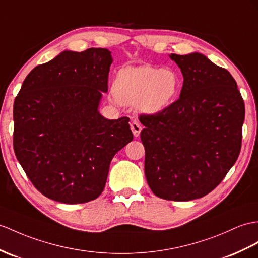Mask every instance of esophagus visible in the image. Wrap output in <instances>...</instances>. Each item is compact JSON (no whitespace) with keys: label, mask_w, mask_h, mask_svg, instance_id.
<instances>
[{"label":"esophagus","mask_w":258,"mask_h":258,"mask_svg":"<svg viewBox=\"0 0 258 258\" xmlns=\"http://www.w3.org/2000/svg\"><path fill=\"white\" fill-rule=\"evenodd\" d=\"M130 127H131V130H133V134L135 137H139L140 133H141V125L140 123L138 122L137 120H134L133 122L130 123Z\"/></svg>","instance_id":"esophagus-1"}]
</instances>
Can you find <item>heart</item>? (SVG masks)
Returning a JSON list of instances; mask_svg holds the SVG:
<instances>
[{"mask_svg": "<svg viewBox=\"0 0 258 258\" xmlns=\"http://www.w3.org/2000/svg\"><path fill=\"white\" fill-rule=\"evenodd\" d=\"M180 89L179 75L169 69L152 66L121 69L114 81L112 100L136 105L142 112L159 114L169 106Z\"/></svg>", "mask_w": 258, "mask_h": 258, "instance_id": "obj_1", "label": "heart"}]
</instances>
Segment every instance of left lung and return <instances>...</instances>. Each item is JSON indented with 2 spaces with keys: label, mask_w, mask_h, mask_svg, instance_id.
Segmentation results:
<instances>
[{
  "label": "left lung",
  "mask_w": 258,
  "mask_h": 258,
  "mask_svg": "<svg viewBox=\"0 0 258 258\" xmlns=\"http://www.w3.org/2000/svg\"><path fill=\"white\" fill-rule=\"evenodd\" d=\"M184 77L180 95L159 114L140 115L144 172L155 196L202 198L221 183L241 151L244 100L228 70L194 52L172 53Z\"/></svg>",
  "instance_id": "8db88e82"
}]
</instances>
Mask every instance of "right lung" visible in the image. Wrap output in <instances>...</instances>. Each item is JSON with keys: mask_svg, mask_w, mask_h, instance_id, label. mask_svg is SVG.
Returning a JSON list of instances; mask_svg holds the SVG:
<instances>
[{"mask_svg": "<svg viewBox=\"0 0 258 258\" xmlns=\"http://www.w3.org/2000/svg\"><path fill=\"white\" fill-rule=\"evenodd\" d=\"M111 63L107 49L67 50L34 68L15 98V155L33 185L55 202L96 199L114 155L134 139L129 118L109 120L98 111Z\"/></svg>", "mask_w": 258, "mask_h": 258, "instance_id": "add662e5", "label": "right lung"}]
</instances>
